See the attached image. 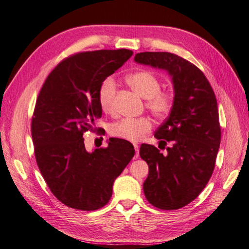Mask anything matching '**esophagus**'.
<instances>
[{
  "instance_id": "34e87169",
  "label": "esophagus",
  "mask_w": 249,
  "mask_h": 249,
  "mask_svg": "<svg viewBox=\"0 0 249 249\" xmlns=\"http://www.w3.org/2000/svg\"><path fill=\"white\" fill-rule=\"evenodd\" d=\"M134 149H135V156H134L133 159H137V158H139V146H137L136 143L134 145Z\"/></svg>"
}]
</instances>
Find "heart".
<instances>
[{
  "label": "heart",
  "instance_id": "heart-1",
  "mask_svg": "<svg viewBox=\"0 0 249 249\" xmlns=\"http://www.w3.org/2000/svg\"><path fill=\"white\" fill-rule=\"evenodd\" d=\"M126 82L137 95L147 99L146 107L159 118L168 116L174 107L175 96L173 92L161 90V81L150 71L142 70L130 74ZM117 84L112 76L104 79L99 86L98 101L104 113H114V101ZM152 129V121L147 117L124 118L109 126V133L114 137L129 142L142 141Z\"/></svg>",
  "mask_w": 249,
  "mask_h": 249
}]
</instances>
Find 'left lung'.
I'll return each mask as SVG.
<instances>
[{
    "mask_svg": "<svg viewBox=\"0 0 249 249\" xmlns=\"http://www.w3.org/2000/svg\"><path fill=\"white\" fill-rule=\"evenodd\" d=\"M134 60L166 70L175 91L174 107L154 133L160 149L169 142L167 153L148 143L140 149L149 166L143 193L158 209L183 208L198 197L213 174L220 145L216 98L202 71L178 55L142 52Z\"/></svg>",
    "mask_w": 249,
    "mask_h": 249,
    "instance_id": "8db88e82",
    "label": "left lung"
}]
</instances>
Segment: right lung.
I'll list each match as a JSON object with an SVG mask.
<instances>
[{
  "label": "right lung",
  "instance_id": "1",
  "mask_svg": "<svg viewBox=\"0 0 249 249\" xmlns=\"http://www.w3.org/2000/svg\"><path fill=\"white\" fill-rule=\"evenodd\" d=\"M132 54L119 49L71 55L51 71L37 97L32 118L36 162L65 206L83 211L106 206L115 179L134 157L128 141L112 137L107 148L88 152L83 139L102 116L99 86Z\"/></svg>",
  "mask_w": 249,
  "mask_h": 249
}]
</instances>
